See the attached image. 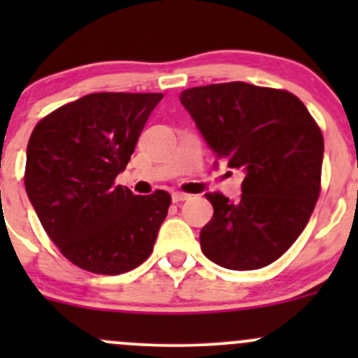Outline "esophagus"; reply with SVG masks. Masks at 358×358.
<instances>
[{"label": "esophagus", "instance_id": "1", "mask_svg": "<svg viewBox=\"0 0 358 358\" xmlns=\"http://www.w3.org/2000/svg\"><path fill=\"white\" fill-rule=\"evenodd\" d=\"M171 199H173V202H182V201L190 199V196L189 194H183V192H173Z\"/></svg>", "mask_w": 358, "mask_h": 358}]
</instances>
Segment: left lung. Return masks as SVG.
Instances as JSON below:
<instances>
[{"instance_id": "1", "label": "left lung", "mask_w": 358, "mask_h": 358, "mask_svg": "<svg viewBox=\"0 0 358 358\" xmlns=\"http://www.w3.org/2000/svg\"><path fill=\"white\" fill-rule=\"evenodd\" d=\"M180 102L216 159L244 173L239 201L206 194L213 218L201 230L202 252L229 270L270 265L298 239L319 199L320 128L292 93L243 81L185 90Z\"/></svg>"}]
</instances>
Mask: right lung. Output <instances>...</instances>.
<instances>
[{"label": "right lung", "mask_w": 358, "mask_h": 358, "mask_svg": "<svg viewBox=\"0 0 358 358\" xmlns=\"http://www.w3.org/2000/svg\"><path fill=\"white\" fill-rule=\"evenodd\" d=\"M162 93H92L36 124L25 190L64 256L79 268L119 275L150 256L171 197L114 185Z\"/></svg>", "instance_id": "right-lung-1"}]
</instances>
